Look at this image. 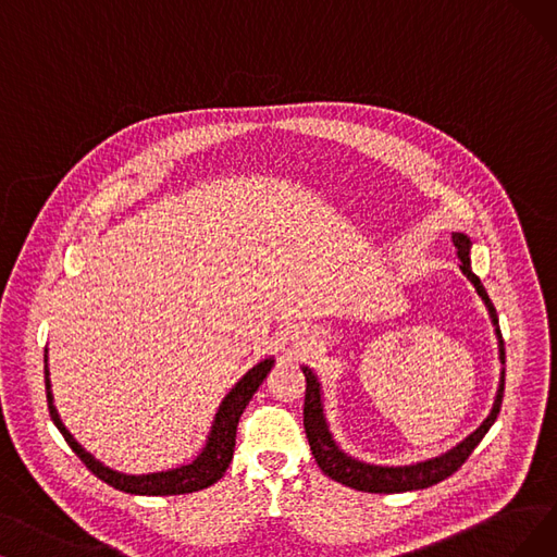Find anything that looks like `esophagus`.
I'll use <instances>...</instances> for the list:
<instances>
[{
    "label": "esophagus",
    "instance_id": "obj_1",
    "mask_svg": "<svg viewBox=\"0 0 557 557\" xmlns=\"http://www.w3.org/2000/svg\"><path fill=\"white\" fill-rule=\"evenodd\" d=\"M290 341H293V347H295L297 351H306V349H310V345L315 343V338L310 336L308 331H295L293 336H290Z\"/></svg>",
    "mask_w": 557,
    "mask_h": 557
}]
</instances>
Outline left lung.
<instances>
[{
    "label": "left lung",
    "instance_id": "obj_1",
    "mask_svg": "<svg viewBox=\"0 0 557 557\" xmlns=\"http://www.w3.org/2000/svg\"><path fill=\"white\" fill-rule=\"evenodd\" d=\"M453 244L457 249V256L461 260L459 270L461 274L469 278L475 287V293L482 297L486 313L492 318L494 333L498 341V361H500V380H498V391L494 397V405L488 416L480 422V428L473 430L463 441H459L457 446L450 450L441 453L436 457L413 461V463H370L359 457H351L341 448V443L336 441L329 425L326 418V405H324V386L320 382L318 372L310 366H301L304 376H306V405H304V428L306 436L310 443V450H313V457L318 466L322 469L324 475L331 480H336L345 486L356 488V492H370V494H405V492H418V488H428L441 480L450 478L459 466L469 459V455L478 448V443L484 438V434L492 430V425L498 418L500 405H503V391H505V345L500 336V326H498V315L496 308L488 299L482 281L475 276L473 267H471V247L473 242L471 237L455 231L453 233Z\"/></svg>",
    "mask_w": 557,
    "mask_h": 557
}]
</instances>
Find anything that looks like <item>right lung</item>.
Returning a JSON list of instances; mask_svg holds the SVG:
<instances>
[{
	"label": "right lung",
	"mask_w": 557,
	"mask_h": 557,
	"mask_svg": "<svg viewBox=\"0 0 557 557\" xmlns=\"http://www.w3.org/2000/svg\"><path fill=\"white\" fill-rule=\"evenodd\" d=\"M274 356H267L260 363H256L247 374H242V380L221 399L214 418L210 422V430L206 436L203 448L198 450L187 463H177L173 469L152 471V473H123L116 469H109L107 463L96 459L88 453L82 443L69 432L59 416V409L54 407V393H52V380H50V349L46 347V388H48V407L50 416L54 420L57 430L69 441L73 453L86 463V469L96 478L107 482L109 486L119 488V492L132 494V496H177V494H191L208 488L216 480L224 478L228 463L233 461L235 453V434L239 416L251 403V397L260 388V384L267 380V374L274 368Z\"/></svg>",
	"instance_id": "add662e5"
}]
</instances>
